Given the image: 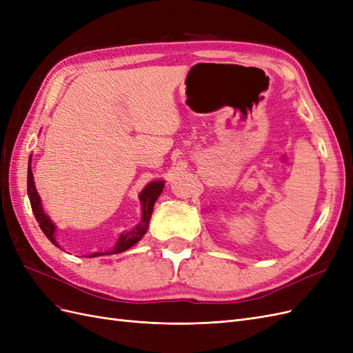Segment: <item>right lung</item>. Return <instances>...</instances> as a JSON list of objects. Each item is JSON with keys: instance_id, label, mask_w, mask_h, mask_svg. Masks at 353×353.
<instances>
[{"instance_id": "obj_1", "label": "right lung", "mask_w": 353, "mask_h": 353, "mask_svg": "<svg viewBox=\"0 0 353 353\" xmlns=\"http://www.w3.org/2000/svg\"><path fill=\"white\" fill-rule=\"evenodd\" d=\"M163 187H165L163 181H154V183L148 184L141 191V194H140V200H141V205H143V219H141V222L138 223V225L134 230L122 234V236L119 237V241L116 243V245L110 252H97V253L90 254L88 258H97V256H103V254L121 253V252H125V250H128L130 248H132L135 243L140 241L143 239L144 234H145L147 228H148V221H150V218H152V212H153V208H154V203L159 199L160 193H162V191H163ZM28 196H29V200H30L32 212H34L35 219L38 221L42 232L46 234V237L52 244L57 245V248H59V244H57V241L54 239L56 227L52 225L51 219L46 215L44 210H42L41 199H39V196L37 193V188H35V184H34V175H32V169H30V157H29V166H28Z\"/></svg>"}]
</instances>
